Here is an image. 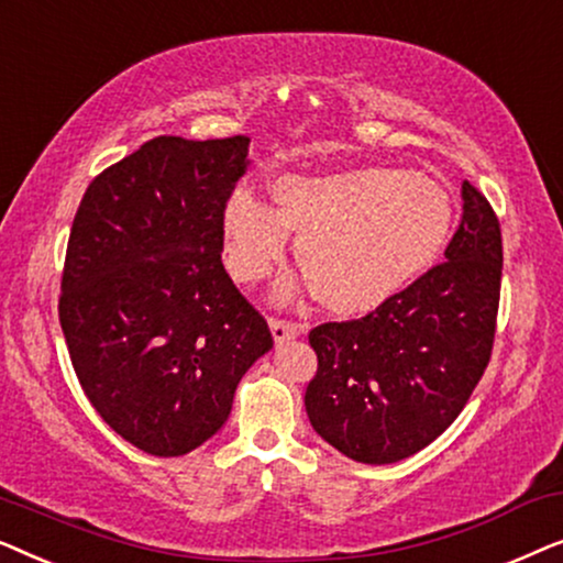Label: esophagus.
Wrapping results in <instances>:
<instances>
[{
	"mask_svg": "<svg viewBox=\"0 0 563 563\" xmlns=\"http://www.w3.org/2000/svg\"><path fill=\"white\" fill-rule=\"evenodd\" d=\"M268 325H272V333H274V341H276V343L291 341V338H297V335L307 333V325H305V322H295V320L272 318V320H268Z\"/></svg>",
	"mask_w": 563,
	"mask_h": 563,
	"instance_id": "34e87169",
	"label": "esophagus"
}]
</instances>
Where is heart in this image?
Listing matches in <instances>:
<instances>
[{"mask_svg":"<svg viewBox=\"0 0 563 563\" xmlns=\"http://www.w3.org/2000/svg\"><path fill=\"white\" fill-rule=\"evenodd\" d=\"M274 210L251 191L225 207V266L243 284L272 274L297 235V264L314 297L338 314L372 312L438 258L453 207L443 184L397 168L282 176Z\"/></svg>","mask_w":563,"mask_h":563,"instance_id":"heart-1","label":"heart"}]
</instances>
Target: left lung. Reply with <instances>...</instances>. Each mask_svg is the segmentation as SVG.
Instances as JSON below:
<instances>
[{
    "label": "left lung",
    "instance_id": "8db88e82",
    "mask_svg": "<svg viewBox=\"0 0 563 563\" xmlns=\"http://www.w3.org/2000/svg\"><path fill=\"white\" fill-rule=\"evenodd\" d=\"M461 197L445 261L364 318L310 330L318 372L305 391L307 418L361 464H395L433 443L492 358L503 233L474 184L464 181Z\"/></svg>",
    "mask_w": 563,
    "mask_h": 563
}]
</instances>
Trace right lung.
<instances>
[{
    "instance_id": "1",
    "label": "right lung",
    "mask_w": 563,
    "mask_h": 563,
    "mask_svg": "<svg viewBox=\"0 0 563 563\" xmlns=\"http://www.w3.org/2000/svg\"><path fill=\"white\" fill-rule=\"evenodd\" d=\"M249 135H158L97 174L68 235L58 320L84 395L151 456H184L274 345L222 266Z\"/></svg>"
}]
</instances>
